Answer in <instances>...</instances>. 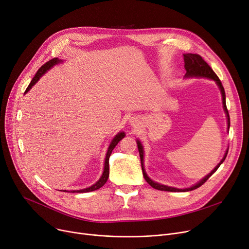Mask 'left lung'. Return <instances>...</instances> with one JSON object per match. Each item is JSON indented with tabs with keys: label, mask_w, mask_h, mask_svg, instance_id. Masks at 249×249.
Returning <instances> with one entry per match:
<instances>
[{
	"label": "left lung",
	"mask_w": 249,
	"mask_h": 249,
	"mask_svg": "<svg viewBox=\"0 0 249 249\" xmlns=\"http://www.w3.org/2000/svg\"><path fill=\"white\" fill-rule=\"evenodd\" d=\"M184 61H185V69H186V74L185 77L189 78V77H205V78H209V80H212L214 81L220 91H221V95H222V103H223V109L224 112L226 114L227 117V129L229 131V128H230V118H229V113L226 107V96H225V90L223 86H222L221 81L219 80V77L217 76V74L213 71V70L210 68V65H209L203 58L202 56H200L199 54H194V53H186L184 54ZM137 146H138V151H139V155H140V160H141V167H142V173H143V177H144L145 180L148 182V184L156 189V190H160V191H166V192H189V191H193L198 189L199 187H201L203 184H205L206 180L210 178L216 171L218 169V167L223 163V161L225 160L227 153H228V148L225 151V154L223 156V159L221 160V161L215 166V168L213 171L207 175L205 178H203L200 181H198L197 184L190 187V188H186V189H178V188H174V187H168L162 184H159V182H156L154 180H152L146 174L145 172V168H144V150H143V146H142V143L137 139Z\"/></svg>",
	"instance_id": "obj_1"
}]
</instances>
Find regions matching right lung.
<instances>
[{
  "instance_id": "1",
  "label": "right lung",
  "mask_w": 249,
  "mask_h": 249,
  "mask_svg": "<svg viewBox=\"0 0 249 249\" xmlns=\"http://www.w3.org/2000/svg\"><path fill=\"white\" fill-rule=\"evenodd\" d=\"M62 62L61 59H58V58H52L51 60L47 61L45 64H43L42 67L38 70V71L36 72V74L34 75V77L32 78L31 83L29 84L28 88L26 89L24 95L27 93V91H29L31 89V88L40 80V77L47 71H49L51 68H53L55 64L57 63H60ZM125 137V133L124 132H119L117 135H115V137L112 139L110 145L108 147V150H107V153H106V158H105V163H104V171H103V174L101 176V178H99L98 181H96L94 185H91L90 187L89 188H86V189H83V190H76V191H71L72 193H87V192H93V191H96L98 189H100L101 187H103L105 184H106V181L108 180V178H109V159H110V155L113 151V149L115 148V146L118 144V142H119L122 138ZM65 192V191H64Z\"/></svg>"
}]
</instances>
